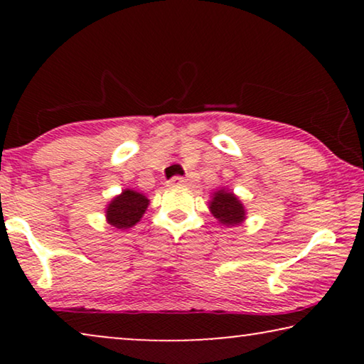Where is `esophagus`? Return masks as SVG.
<instances>
[{"instance_id":"1","label":"esophagus","mask_w":364,"mask_h":364,"mask_svg":"<svg viewBox=\"0 0 364 364\" xmlns=\"http://www.w3.org/2000/svg\"><path fill=\"white\" fill-rule=\"evenodd\" d=\"M183 183H187V178L186 177H181V176H173L171 181H168V186H172V187L183 186Z\"/></svg>"}]
</instances>
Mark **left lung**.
I'll use <instances>...</instances> for the list:
<instances>
[{
    "mask_svg": "<svg viewBox=\"0 0 364 364\" xmlns=\"http://www.w3.org/2000/svg\"><path fill=\"white\" fill-rule=\"evenodd\" d=\"M210 212L222 225L233 227L245 220V208L232 192L218 191L213 193Z\"/></svg>",
    "mask_w": 364,
    "mask_h": 364,
    "instance_id": "1",
    "label": "left lung"
}]
</instances>
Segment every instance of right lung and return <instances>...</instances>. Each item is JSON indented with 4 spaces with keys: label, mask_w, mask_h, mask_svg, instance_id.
Segmentation results:
<instances>
[{
    "label": "right lung",
    "mask_w": 364,
    "mask_h": 364,
    "mask_svg": "<svg viewBox=\"0 0 364 364\" xmlns=\"http://www.w3.org/2000/svg\"><path fill=\"white\" fill-rule=\"evenodd\" d=\"M149 200L142 193L134 191H124L109 203L106 217L107 222L116 228H129L141 220L146 212Z\"/></svg>",
    "instance_id": "1"
}]
</instances>
